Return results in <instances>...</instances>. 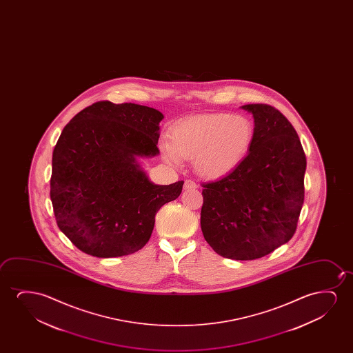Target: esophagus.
<instances>
[{"instance_id":"esophagus-1","label":"esophagus","mask_w":353,"mask_h":353,"mask_svg":"<svg viewBox=\"0 0 353 353\" xmlns=\"http://www.w3.org/2000/svg\"><path fill=\"white\" fill-rule=\"evenodd\" d=\"M183 187L185 190H189V189H195L196 188V183H195L194 181H192V179H185Z\"/></svg>"}]
</instances>
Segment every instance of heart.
Here are the masks:
<instances>
[{
    "mask_svg": "<svg viewBox=\"0 0 353 353\" xmlns=\"http://www.w3.org/2000/svg\"><path fill=\"white\" fill-rule=\"evenodd\" d=\"M254 136L252 121L245 116L210 113L179 121L171 130V143L163 145L165 159L179 165L194 158L200 174L219 179L232 172L245 160Z\"/></svg>",
    "mask_w": 353,
    "mask_h": 353,
    "instance_id": "b5f03b06",
    "label": "heart"
}]
</instances>
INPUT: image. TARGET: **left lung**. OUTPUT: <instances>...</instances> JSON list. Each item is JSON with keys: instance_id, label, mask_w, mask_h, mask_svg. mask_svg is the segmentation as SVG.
Returning a JSON list of instances; mask_svg holds the SVG:
<instances>
[{"instance_id": "8db88e82", "label": "left lung", "mask_w": 353, "mask_h": 353, "mask_svg": "<svg viewBox=\"0 0 353 353\" xmlns=\"http://www.w3.org/2000/svg\"><path fill=\"white\" fill-rule=\"evenodd\" d=\"M242 108L254 118L251 150L232 172L201 184L200 224L219 256L253 261L294 235L304 203L306 157L294 128L275 107Z\"/></svg>"}]
</instances>
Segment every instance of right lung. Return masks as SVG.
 I'll return each mask as SVG.
<instances>
[{"label": "right lung", "mask_w": 353, "mask_h": 353, "mask_svg": "<svg viewBox=\"0 0 353 353\" xmlns=\"http://www.w3.org/2000/svg\"><path fill=\"white\" fill-rule=\"evenodd\" d=\"M163 113L99 101L63 128L53 152L50 200L61 232L97 258L128 256L150 240L155 214L179 196L183 181L150 182L137 157L159 154Z\"/></svg>", "instance_id": "1"}]
</instances>
